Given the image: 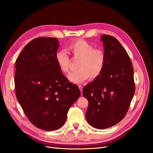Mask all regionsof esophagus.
Segmentation results:
<instances>
[{"instance_id": "obj_1", "label": "esophagus", "mask_w": 153, "mask_h": 153, "mask_svg": "<svg viewBox=\"0 0 153 153\" xmlns=\"http://www.w3.org/2000/svg\"><path fill=\"white\" fill-rule=\"evenodd\" d=\"M78 87H79V89L81 91V93L82 94V91H83V87L82 85H78Z\"/></svg>"}]
</instances>
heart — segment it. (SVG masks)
I'll return each mask as SVG.
<instances>
[{"mask_svg": "<svg viewBox=\"0 0 153 153\" xmlns=\"http://www.w3.org/2000/svg\"><path fill=\"white\" fill-rule=\"evenodd\" d=\"M68 50L73 58L80 59L78 62L77 71L69 73L68 78L74 84H81L89 77L94 80L103 72L106 64V57L103 50L95 49L87 41L79 39L68 45ZM55 61L60 70L68 73L69 69L70 59L64 50H59L55 53Z\"/></svg>", "mask_w": 153, "mask_h": 153, "instance_id": "b5f03b06", "label": "heart"}]
</instances>
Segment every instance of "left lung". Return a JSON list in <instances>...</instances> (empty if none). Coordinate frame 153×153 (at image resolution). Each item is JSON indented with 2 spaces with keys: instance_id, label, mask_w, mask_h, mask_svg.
<instances>
[{
  "instance_id": "8db88e82",
  "label": "left lung",
  "mask_w": 153,
  "mask_h": 153,
  "mask_svg": "<svg viewBox=\"0 0 153 153\" xmlns=\"http://www.w3.org/2000/svg\"><path fill=\"white\" fill-rule=\"evenodd\" d=\"M106 64L103 72L83 89L89 105L85 117L95 128L105 129L125 117L135 93L131 59L119 41L103 34Z\"/></svg>"
}]
</instances>
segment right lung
<instances>
[{
	"label": "right lung",
	"instance_id": "1",
	"mask_svg": "<svg viewBox=\"0 0 153 153\" xmlns=\"http://www.w3.org/2000/svg\"><path fill=\"white\" fill-rule=\"evenodd\" d=\"M59 43L41 37L27 44L16 59V98L35 126L53 131L65 123L71 106L81 94L79 88L63 75L55 61Z\"/></svg>",
	"mask_w": 153,
	"mask_h": 153
}]
</instances>
